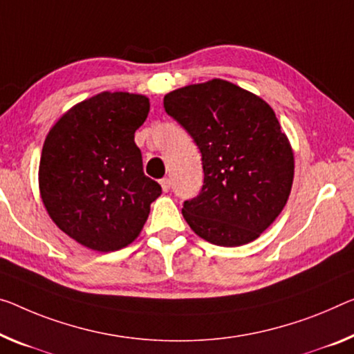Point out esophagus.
Wrapping results in <instances>:
<instances>
[{
    "label": "esophagus",
    "mask_w": 354,
    "mask_h": 354,
    "mask_svg": "<svg viewBox=\"0 0 354 354\" xmlns=\"http://www.w3.org/2000/svg\"><path fill=\"white\" fill-rule=\"evenodd\" d=\"M160 183H161L162 192H165V193L169 192V189H171V180H169V178H162V180H161Z\"/></svg>",
    "instance_id": "obj_1"
}]
</instances>
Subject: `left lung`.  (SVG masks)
Returning a JSON list of instances; mask_svg holds the SVG:
<instances>
[{"instance_id": "1", "label": "left lung", "mask_w": 354, "mask_h": 354, "mask_svg": "<svg viewBox=\"0 0 354 354\" xmlns=\"http://www.w3.org/2000/svg\"><path fill=\"white\" fill-rule=\"evenodd\" d=\"M165 109L203 155V189L185 201L183 218L215 245L253 242L283 210L295 178V153L274 109L223 79L171 91Z\"/></svg>"}]
</instances>
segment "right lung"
<instances>
[{"instance_id":"obj_1","label":"right lung","mask_w":354,"mask_h":354,"mask_svg":"<svg viewBox=\"0 0 354 354\" xmlns=\"http://www.w3.org/2000/svg\"><path fill=\"white\" fill-rule=\"evenodd\" d=\"M149 111L144 95L102 91L71 107L48 131L41 198L53 223L80 245L101 253L129 245L161 194L134 142Z\"/></svg>"}]
</instances>
